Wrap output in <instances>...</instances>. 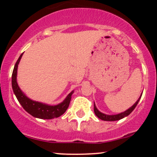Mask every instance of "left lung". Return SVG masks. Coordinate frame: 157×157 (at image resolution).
Returning <instances> with one entry per match:
<instances>
[{
  "instance_id": "left-lung-1",
  "label": "left lung",
  "mask_w": 157,
  "mask_h": 157,
  "mask_svg": "<svg viewBox=\"0 0 157 157\" xmlns=\"http://www.w3.org/2000/svg\"><path fill=\"white\" fill-rule=\"evenodd\" d=\"M142 94V93L141 94V95H140V97H139L137 101L135 102V103L132 106H131V107L129 108L128 109H127L125 111H124V112L117 113V114H113V115L105 114V113L100 112V111L97 109L96 105H95V103H94V113L96 114V116L97 117H98L99 119H100V120H104V121H117V120H120L122 118L128 116V115L130 114V113L132 112L133 111H134V109L136 108V106L138 104L140 100L141 99Z\"/></svg>"
}]
</instances>
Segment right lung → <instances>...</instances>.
Returning a JSON list of instances; mask_svg holds the SVG:
<instances>
[{"label": "right lung", "instance_id": "1", "mask_svg": "<svg viewBox=\"0 0 157 157\" xmlns=\"http://www.w3.org/2000/svg\"><path fill=\"white\" fill-rule=\"evenodd\" d=\"M23 54H21L18 60L16 62L12 75V89H13L14 94L17 97V100L25 111L31 114L32 116H33L34 117L44 119V120H51L53 118L59 117L61 115L63 114L67 110L74 91L68 94V96L66 97L63 101L55 105H48V104L43 103L40 102L35 101V100H32L29 98L21 91L17 82V67H18V64L21 57H22Z\"/></svg>", "mask_w": 157, "mask_h": 157}]
</instances>
